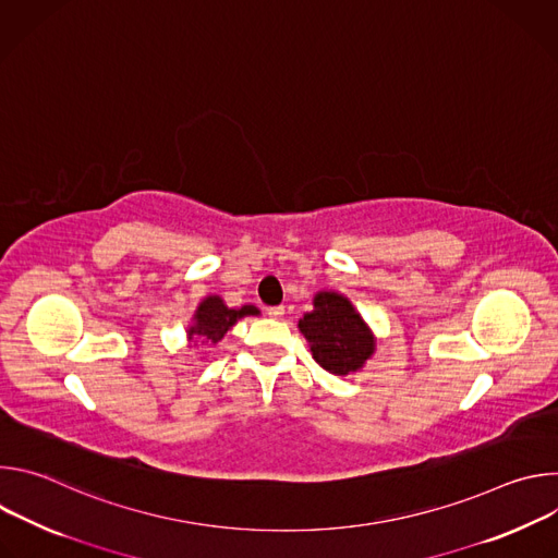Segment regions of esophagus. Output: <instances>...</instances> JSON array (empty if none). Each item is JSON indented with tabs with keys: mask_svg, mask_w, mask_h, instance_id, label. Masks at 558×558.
I'll return each mask as SVG.
<instances>
[{
	"mask_svg": "<svg viewBox=\"0 0 558 558\" xmlns=\"http://www.w3.org/2000/svg\"><path fill=\"white\" fill-rule=\"evenodd\" d=\"M267 315L274 317V320H278V317L284 315V306H269V308H267Z\"/></svg>",
	"mask_w": 558,
	"mask_h": 558,
	"instance_id": "obj_1",
	"label": "esophagus"
}]
</instances>
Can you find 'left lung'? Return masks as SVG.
<instances>
[{"label": "left lung", "instance_id": "left-lung-1", "mask_svg": "<svg viewBox=\"0 0 558 558\" xmlns=\"http://www.w3.org/2000/svg\"><path fill=\"white\" fill-rule=\"evenodd\" d=\"M313 360L333 375H349L364 366L375 351V338L349 298L338 291H320L313 311L298 323Z\"/></svg>", "mask_w": 558, "mask_h": 558}]
</instances>
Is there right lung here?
I'll list each match as a JSON object with an SVG mask.
<instances>
[{
  "label": "right lung",
  "instance_id": "add662e5",
  "mask_svg": "<svg viewBox=\"0 0 558 558\" xmlns=\"http://www.w3.org/2000/svg\"><path fill=\"white\" fill-rule=\"evenodd\" d=\"M260 311L254 306V304H245L241 308H229L220 295H207L194 317H192V327L187 329V338L194 340V338H203L211 344L220 342L225 338V333L241 320V317L245 315H258Z\"/></svg>",
  "mask_w": 558,
  "mask_h": 558
}]
</instances>
